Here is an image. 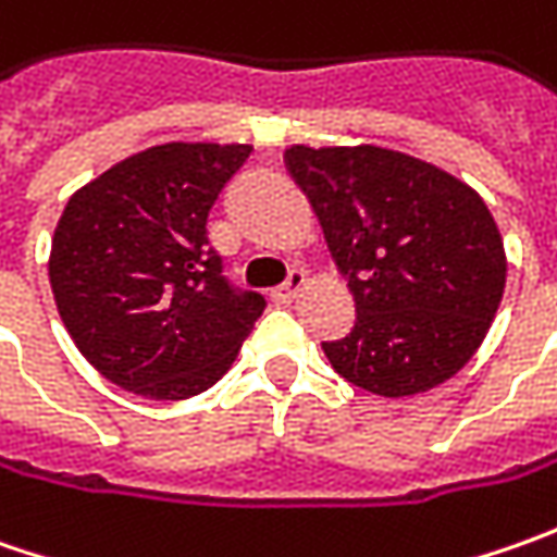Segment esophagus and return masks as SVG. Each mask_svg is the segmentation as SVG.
Segmentation results:
<instances>
[{
	"mask_svg": "<svg viewBox=\"0 0 557 557\" xmlns=\"http://www.w3.org/2000/svg\"><path fill=\"white\" fill-rule=\"evenodd\" d=\"M304 285H307V272H304V269H290L288 278H285L278 288H272L269 297H272L275 304H290V300L297 297V290L304 288Z\"/></svg>",
	"mask_w": 557,
	"mask_h": 557,
	"instance_id": "1",
	"label": "esophagus"
}]
</instances>
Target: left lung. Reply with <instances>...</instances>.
<instances>
[{
	"instance_id": "8db88e82",
	"label": "left lung",
	"mask_w": 557,
	"mask_h": 557,
	"mask_svg": "<svg viewBox=\"0 0 557 557\" xmlns=\"http://www.w3.org/2000/svg\"><path fill=\"white\" fill-rule=\"evenodd\" d=\"M285 163L356 300L350 334L322 344L334 372L377 396L424 394L453 377L505 290L503 235L481 195L374 145H294Z\"/></svg>"
}]
</instances>
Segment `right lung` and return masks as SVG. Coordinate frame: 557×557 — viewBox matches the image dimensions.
Wrapping results in <instances>:
<instances>
[{"instance_id":"obj_1","label":"right lung","mask_w":557,"mask_h":557,"mask_svg":"<svg viewBox=\"0 0 557 557\" xmlns=\"http://www.w3.org/2000/svg\"><path fill=\"white\" fill-rule=\"evenodd\" d=\"M250 145L166 141L67 201L49 282L67 332L98 372L148 399L213 387L267 307L232 285L207 216Z\"/></svg>"}]
</instances>
